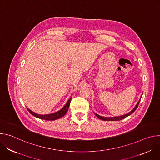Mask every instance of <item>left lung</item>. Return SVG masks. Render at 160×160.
Wrapping results in <instances>:
<instances>
[{"mask_svg":"<svg viewBox=\"0 0 160 160\" xmlns=\"http://www.w3.org/2000/svg\"><path fill=\"white\" fill-rule=\"evenodd\" d=\"M141 97H142V96H141ZM140 101H141V99H139V101H138V102L137 103V104H136V105H135V106L133 108V109H132V111H130V112H128V113L125 114V115H122V116H119V117H101V116H100V115H98V114H97V113H96V112H94V114H95V115H96V117H97L98 118H99L100 120H104V121H119V120H122L124 119L125 118L127 117L128 116L130 115L131 114H132V113L135 111V109H136L137 108H138V106H139V104Z\"/></svg>","mask_w":160,"mask_h":160,"instance_id":"left-lung-1","label":"left lung"}]
</instances>
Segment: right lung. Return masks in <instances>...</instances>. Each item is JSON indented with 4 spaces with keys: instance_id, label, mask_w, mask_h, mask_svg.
<instances>
[{
    "instance_id": "obj_1",
    "label": "right lung",
    "mask_w": 160,
    "mask_h": 160,
    "mask_svg": "<svg viewBox=\"0 0 160 160\" xmlns=\"http://www.w3.org/2000/svg\"><path fill=\"white\" fill-rule=\"evenodd\" d=\"M71 100H72V98H70L68 100L66 104L59 111H56L55 112H53V113L48 114V115H39V114H37L35 112H33L32 111H31L28 108H27V109H28V111L32 114V115L33 116H34L35 117H36V118L42 119V120H48V121L56 120H58V119L62 117L63 116H64L66 115V113L67 112V111L68 110V108H69Z\"/></svg>"
}]
</instances>
